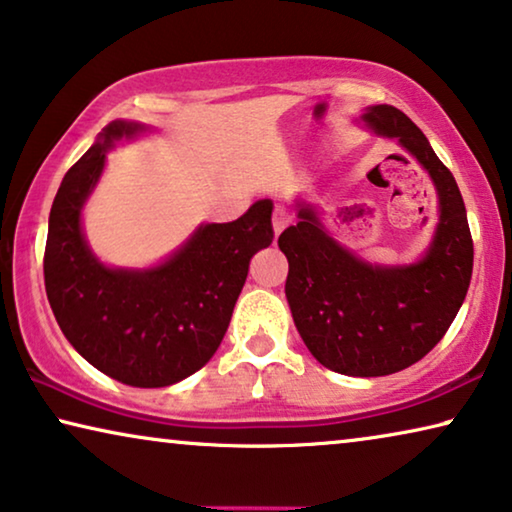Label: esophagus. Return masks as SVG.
<instances>
[{"mask_svg":"<svg viewBox=\"0 0 512 512\" xmlns=\"http://www.w3.org/2000/svg\"><path fill=\"white\" fill-rule=\"evenodd\" d=\"M271 220H273V232L280 234L289 223H292L294 216H292V211H289V209L276 207V209H273V218Z\"/></svg>","mask_w":512,"mask_h":512,"instance_id":"obj_1","label":"esophagus"}]
</instances>
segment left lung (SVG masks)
Segmentation results:
<instances>
[{
    "label": "left lung",
    "instance_id": "left-lung-1",
    "mask_svg": "<svg viewBox=\"0 0 512 512\" xmlns=\"http://www.w3.org/2000/svg\"><path fill=\"white\" fill-rule=\"evenodd\" d=\"M363 121L398 137L437 186L441 213L427 255L391 269L365 264L324 232L310 207L299 209L278 246L289 262V308L310 354L340 375L384 377L421 361L446 335L467 296L474 241L455 177L421 128L393 105H375Z\"/></svg>",
    "mask_w": 512,
    "mask_h": 512
}]
</instances>
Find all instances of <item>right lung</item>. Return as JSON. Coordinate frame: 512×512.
<instances>
[{
    "instance_id": "1",
    "label": "right lung",
    "mask_w": 512,
    "mask_h": 512,
    "mask_svg": "<svg viewBox=\"0 0 512 512\" xmlns=\"http://www.w3.org/2000/svg\"><path fill=\"white\" fill-rule=\"evenodd\" d=\"M142 126L112 121L71 170L50 209L45 292L66 340L103 375L137 388L177 384L202 368L230 326L250 259L273 241L269 200L232 223L204 225L151 271L105 269L80 230V209L105 149Z\"/></svg>"
}]
</instances>
